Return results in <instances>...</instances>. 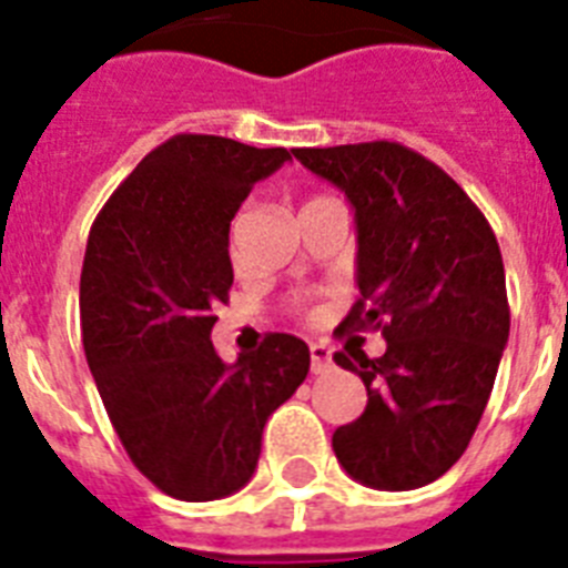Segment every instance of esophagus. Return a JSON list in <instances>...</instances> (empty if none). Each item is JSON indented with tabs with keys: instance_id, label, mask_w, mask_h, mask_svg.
Listing matches in <instances>:
<instances>
[{
	"instance_id": "obj_1",
	"label": "esophagus",
	"mask_w": 568,
	"mask_h": 568,
	"mask_svg": "<svg viewBox=\"0 0 568 568\" xmlns=\"http://www.w3.org/2000/svg\"><path fill=\"white\" fill-rule=\"evenodd\" d=\"M308 356H312V373H326L332 367V349L326 344H312Z\"/></svg>"
}]
</instances>
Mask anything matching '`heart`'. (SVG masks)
<instances>
[{"label":"heart","mask_w":568,"mask_h":568,"mask_svg":"<svg viewBox=\"0 0 568 568\" xmlns=\"http://www.w3.org/2000/svg\"><path fill=\"white\" fill-rule=\"evenodd\" d=\"M317 201H324V197H315V201H308V204H317ZM236 227H239V221H236ZM236 227H233V233H236Z\"/></svg>","instance_id":"1"}]
</instances>
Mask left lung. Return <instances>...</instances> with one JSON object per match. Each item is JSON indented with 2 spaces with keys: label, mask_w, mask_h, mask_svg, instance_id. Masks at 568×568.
<instances>
[{
  "label": "left lung",
  "mask_w": 568,
  "mask_h": 568,
  "mask_svg": "<svg viewBox=\"0 0 568 568\" xmlns=\"http://www.w3.org/2000/svg\"><path fill=\"white\" fill-rule=\"evenodd\" d=\"M292 154L356 210L362 297L338 332L388 341L379 358L335 353L367 388L362 417L332 435L335 458L376 490L432 484L469 446L508 344L499 242L467 192L399 142Z\"/></svg>",
  "instance_id": "8db88e82"
}]
</instances>
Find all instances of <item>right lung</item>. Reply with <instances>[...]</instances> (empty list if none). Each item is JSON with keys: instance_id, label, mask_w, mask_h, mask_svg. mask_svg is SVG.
Returning a JSON list of instances; mask_svg holds the SVG:
<instances>
[{"instance_id": "add662e5", "label": "right lung", "mask_w": 568, "mask_h": 568, "mask_svg": "<svg viewBox=\"0 0 568 568\" xmlns=\"http://www.w3.org/2000/svg\"><path fill=\"white\" fill-rule=\"evenodd\" d=\"M292 151L178 133L101 206L81 268V338L133 467L183 501L251 481L271 414L303 385L308 347L268 332L224 364L210 341L233 285L230 221Z\"/></svg>"}]
</instances>
